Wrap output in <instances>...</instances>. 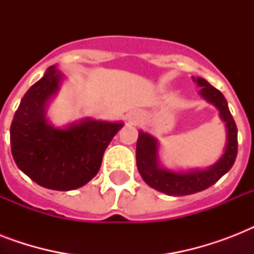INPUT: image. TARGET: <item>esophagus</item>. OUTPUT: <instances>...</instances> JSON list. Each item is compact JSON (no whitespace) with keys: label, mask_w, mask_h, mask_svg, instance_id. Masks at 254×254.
Masks as SVG:
<instances>
[{"label":"esophagus","mask_w":254,"mask_h":254,"mask_svg":"<svg viewBox=\"0 0 254 254\" xmlns=\"http://www.w3.org/2000/svg\"><path fill=\"white\" fill-rule=\"evenodd\" d=\"M141 119H142V115H141L138 111H133L127 115V120H129L131 124H138L139 121H141Z\"/></svg>","instance_id":"34e87169"}]
</instances>
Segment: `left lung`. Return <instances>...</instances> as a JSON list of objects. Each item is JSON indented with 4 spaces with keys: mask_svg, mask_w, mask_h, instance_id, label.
<instances>
[{
    "mask_svg": "<svg viewBox=\"0 0 254 254\" xmlns=\"http://www.w3.org/2000/svg\"><path fill=\"white\" fill-rule=\"evenodd\" d=\"M192 80L200 87V96L219 109L220 119L227 127V143L224 154L216 163L204 170L190 171H173L161 167L158 159V141L153 135L139 130L135 159L137 169L141 177L151 189L170 196H183L199 192L215 185L225 173H228L235 163L237 155V127L227 100L219 89L209 84L203 77H192Z\"/></svg>",
    "mask_w": 254,
    "mask_h": 254,
    "instance_id": "left-lung-1",
    "label": "left lung"
}]
</instances>
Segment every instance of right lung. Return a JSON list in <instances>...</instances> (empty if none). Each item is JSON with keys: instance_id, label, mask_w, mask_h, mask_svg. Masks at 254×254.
<instances>
[{"instance_id": "obj_1", "label": "right lung", "mask_w": 254, "mask_h": 254, "mask_svg": "<svg viewBox=\"0 0 254 254\" xmlns=\"http://www.w3.org/2000/svg\"><path fill=\"white\" fill-rule=\"evenodd\" d=\"M63 73L55 65L31 85L10 127L11 154L19 170L42 187L69 191L87 185L99 173L105 149L123 123L84 119L57 127L46 117Z\"/></svg>"}]
</instances>
